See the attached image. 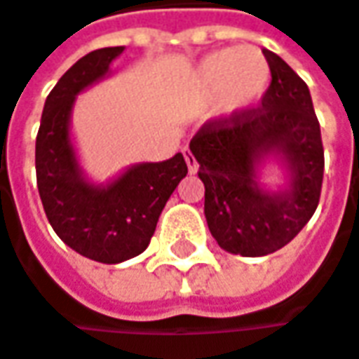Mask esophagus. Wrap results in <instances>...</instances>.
<instances>
[{
    "label": "esophagus",
    "instance_id": "esophagus-1",
    "mask_svg": "<svg viewBox=\"0 0 359 359\" xmlns=\"http://www.w3.org/2000/svg\"><path fill=\"white\" fill-rule=\"evenodd\" d=\"M184 160H187L189 172H191V175H197V170H199V164H197V160H195V156L191 154V150H184Z\"/></svg>",
    "mask_w": 359,
    "mask_h": 359
}]
</instances>
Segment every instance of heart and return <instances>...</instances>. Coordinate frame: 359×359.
<instances>
[{"label": "heart", "instance_id": "1", "mask_svg": "<svg viewBox=\"0 0 359 359\" xmlns=\"http://www.w3.org/2000/svg\"><path fill=\"white\" fill-rule=\"evenodd\" d=\"M272 83V69L258 48H222L201 58L193 73V95L213 101L215 116L233 119L254 109Z\"/></svg>", "mask_w": 359, "mask_h": 359}]
</instances>
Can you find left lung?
<instances>
[{"mask_svg": "<svg viewBox=\"0 0 359 359\" xmlns=\"http://www.w3.org/2000/svg\"><path fill=\"white\" fill-rule=\"evenodd\" d=\"M262 53L272 69L262 107L205 123L189 146L211 236L245 258L268 256L299 236L319 205L325 168L306 83L278 54ZM270 168H279L280 183L265 182Z\"/></svg>", "mask_w": 359, "mask_h": 359, "instance_id": "obj_1", "label": "left lung"}]
</instances>
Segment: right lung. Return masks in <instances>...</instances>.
I'll return each mask as SVG.
<instances>
[{
  "instance_id": "add662e5",
  "label": "right lung",
  "mask_w": 359,
  "mask_h": 359,
  "mask_svg": "<svg viewBox=\"0 0 359 359\" xmlns=\"http://www.w3.org/2000/svg\"><path fill=\"white\" fill-rule=\"evenodd\" d=\"M126 46L99 48L79 58L46 97L36 137V180L56 236L76 254L119 264L142 254L160 213L189 172L182 154L162 162H136L107 182H95L71 132L76 97L111 74Z\"/></svg>"
}]
</instances>
